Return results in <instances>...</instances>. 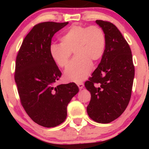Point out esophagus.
<instances>
[{"label": "esophagus", "instance_id": "34e87169", "mask_svg": "<svg viewBox=\"0 0 149 149\" xmlns=\"http://www.w3.org/2000/svg\"><path fill=\"white\" fill-rule=\"evenodd\" d=\"M77 85L78 86V88H79L80 90H81L82 88L84 87V84H83V83H81V82H79V83H77Z\"/></svg>", "mask_w": 149, "mask_h": 149}]
</instances>
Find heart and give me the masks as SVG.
<instances>
[{"label":"heart","instance_id":"b5f03b06","mask_svg":"<svg viewBox=\"0 0 149 149\" xmlns=\"http://www.w3.org/2000/svg\"><path fill=\"white\" fill-rule=\"evenodd\" d=\"M60 43H52L49 47L52 59L59 67L69 63L72 52L76 57L65 70L68 80L79 82L91 72L92 63L103 57L107 46V38L104 30L97 25L85 26L73 25L60 38Z\"/></svg>","mask_w":149,"mask_h":149}]
</instances>
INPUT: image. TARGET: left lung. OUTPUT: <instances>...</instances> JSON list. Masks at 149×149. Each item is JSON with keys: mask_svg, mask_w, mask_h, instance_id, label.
I'll return each mask as SVG.
<instances>
[{"mask_svg": "<svg viewBox=\"0 0 149 149\" xmlns=\"http://www.w3.org/2000/svg\"><path fill=\"white\" fill-rule=\"evenodd\" d=\"M96 23L104 30L107 46L101 61L85 83L91 94L88 116L100 123H109L125 111L131 98L134 77L131 49L113 24Z\"/></svg>", "mask_w": 149, "mask_h": 149, "instance_id": "obj_1", "label": "left lung"}]
</instances>
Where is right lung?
<instances>
[{
	"mask_svg": "<svg viewBox=\"0 0 149 149\" xmlns=\"http://www.w3.org/2000/svg\"><path fill=\"white\" fill-rule=\"evenodd\" d=\"M68 24L45 22L35 25L16 58L15 80L20 102L31 118L45 127L64 122L68 104L79 91L74 83L56 86L61 72L49 53L53 36Z\"/></svg>",
	"mask_w": 149,
	"mask_h": 149,
	"instance_id": "obj_1",
	"label": "right lung"
}]
</instances>
